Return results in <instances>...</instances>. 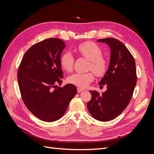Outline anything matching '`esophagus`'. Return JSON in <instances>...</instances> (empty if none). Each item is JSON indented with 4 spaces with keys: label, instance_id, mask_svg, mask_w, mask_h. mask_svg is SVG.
Returning a JSON list of instances; mask_svg holds the SVG:
<instances>
[{
    "label": "esophagus",
    "instance_id": "esophagus-1",
    "mask_svg": "<svg viewBox=\"0 0 154 154\" xmlns=\"http://www.w3.org/2000/svg\"><path fill=\"white\" fill-rule=\"evenodd\" d=\"M83 91H84V89L83 88H77V91H78V93H81V92H82Z\"/></svg>",
    "mask_w": 154,
    "mask_h": 154
}]
</instances>
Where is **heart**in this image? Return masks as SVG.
Returning a JSON list of instances; mask_svg holds the SVG:
<instances>
[{"label":"heart","mask_w":154,"mask_h":154,"mask_svg":"<svg viewBox=\"0 0 154 154\" xmlns=\"http://www.w3.org/2000/svg\"><path fill=\"white\" fill-rule=\"evenodd\" d=\"M78 55L90 60L88 68L98 77L103 76L107 72L109 64L107 59L102 56V50L98 45L91 42H86L79 44L74 48ZM74 58L70 52L63 54L60 58L61 68L66 72L72 70ZM94 79L92 72L88 73H75L68 78V81L74 85L86 87Z\"/></svg>","instance_id":"heart-1"}]
</instances>
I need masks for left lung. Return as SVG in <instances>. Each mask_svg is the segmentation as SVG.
Instances as JSON below:
<instances>
[{"label": "left lung", "mask_w": 154, "mask_h": 154, "mask_svg": "<svg viewBox=\"0 0 154 154\" xmlns=\"http://www.w3.org/2000/svg\"><path fill=\"white\" fill-rule=\"evenodd\" d=\"M111 48L109 66L99 82L107 86L102 95L90 91L91 99L87 103L91 115L100 122L113 120L125 110L129 103L137 82L134 58L124 45L116 39H99Z\"/></svg>", "instance_id": "obj_1"}]
</instances>
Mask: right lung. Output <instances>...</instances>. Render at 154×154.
Instances as JSON below:
<instances>
[{
  "mask_svg": "<svg viewBox=\"0 0 154 154\" xmlns=\"http://www.w3.org/2000/svg\"><path fill=\"white\" fill-rule=\"evenodd\" d=\"M65 43L57 38L38 42L25 53L17 73L22 98L29 111L39 120L52 122L65 113L77 93L68 84L63 88L61 54Z\"/></svg>",
  "mask_w": 154,
  "mask_h": 154,
  "instance_id": "right-lung-1",
  "label": "right lung"
}]
</instances>
